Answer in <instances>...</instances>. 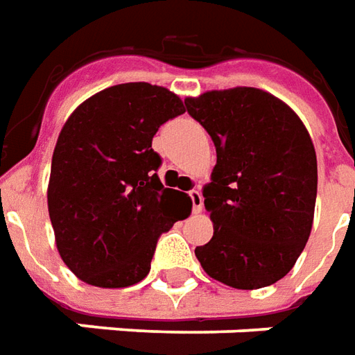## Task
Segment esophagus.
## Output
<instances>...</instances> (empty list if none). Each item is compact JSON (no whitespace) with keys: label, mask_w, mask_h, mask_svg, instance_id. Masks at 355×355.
I'll return each mask as SVG.
<instances>
[{"label":"esophagus","mask_w":355,"mask_h":355,"mask_svg":"<svg viewBox=\"0 0 355 355\" xmlns=\"http://www.w3.org/2000/svg\"><path fill=\"white\" fill-rule=\"evenodd\" d=\"M189 197L191 202H193V212L198 214L202 210V193H200V189H191Z\"/></svg>","instance_id":"esophagus-1"}]
</instances>
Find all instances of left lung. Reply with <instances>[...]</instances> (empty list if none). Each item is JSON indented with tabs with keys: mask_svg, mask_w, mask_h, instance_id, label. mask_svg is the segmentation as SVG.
Here are the masks:
<instances>
[{
	"mask_svg": "<svg viewBox=\"0 0 355 355\" xmlns=\"http://www.w3.org/2000/svg\"><path fill=\"white\" fill-rule=\"evenodd\" d=\"M216 145L202 191L212 239L195 248L202 270L233 288L273 285L293 270L313 223L318 158L302 120L256 87L185 101Z\"/></svg>",
	"mask_w": 355,
	"mask_h": 355,
	"instance_id": "obj_1",
	"label": "left lung"
}]
</instances>
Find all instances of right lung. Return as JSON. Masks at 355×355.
Here are the masks:
<instances>
[{
    "label": "right lung",
    "instance_id": "add662e5",
    "mask_svg": "<svg viewBox=\"0 0 355 355\" xmlns=\"http://www.w3.org/2000/svg\"><path fill=\"white\" fill-rule=\"evenodd\" d=\"M185 112L160 85L107 87L62 125L51 160L47 206L62 262L84 283L122 288L150 271L158 237L178 220L187 197L158 178L153 150L158 128Z\"/></svg>",
    "mask_w": 355,
    "mask_h": 355
}]
</instances>
